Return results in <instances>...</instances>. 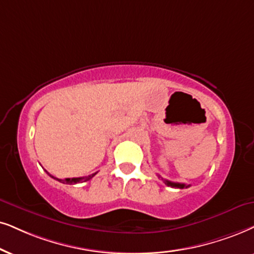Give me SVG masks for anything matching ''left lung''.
Returning a JSON list of instances; mask_svg holds the SVG:
<instances>
[{
    "label": "left lung",
    "mask_w": 254,
    "mask_h": 254,
    "mask_svg": "<svg viewBox=\"0 0 254 254\" xmlns=\"http://www.w3.org/2000/svg\"><path fill=\"white\" fill-rule=\"evenodd\" d=\"M160 177V176H158ZM163 179V178H162ZM164 183L168 186H171V188H177V189H184V188H190L191 185H186V184H183V183H173V182H170V181H165L164 179Z\"/></svg>",
    "instance_id": "left-lung-1"
}]
</instances>
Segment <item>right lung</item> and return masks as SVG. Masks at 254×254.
I'll use <instances>...</instances> for the list:
<instances>
[{"instance_id":"1","label":"right lung","mask_w":254,"mask_h":254,"mask_svg":"<svg viewBox=\"0 0 254 254\" xmlns=\"http://www.w3.org/2000/svg\"><path fill=\"white\" fill-rule=\"evenodd\" d=\"M96 173H97V172L92 173V175H90V176H86V177H79V178H65V179H59V178L53 177V176H51V177L55 178V179H57V181L61 182V183H66V184H77V183H83V182H88V181H90V179H91L92 177H94V176L96 175Z\"/></svg>"}]
</instances>
